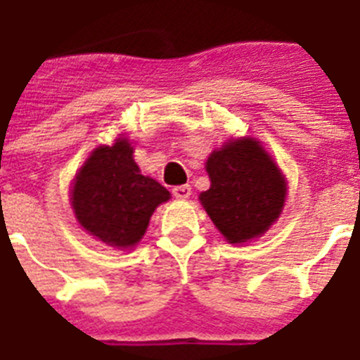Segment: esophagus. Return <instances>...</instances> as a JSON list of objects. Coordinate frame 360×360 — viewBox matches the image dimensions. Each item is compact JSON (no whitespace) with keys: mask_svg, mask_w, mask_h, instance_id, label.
I'll return each mask as SVG.
<instances>
[{"mask_svg":"<svg viewBox=\"0 0 360 360\" xmlns=\"http://www.w3.org/2000/svg\"><path fill=\"white\" fill-rule=\"evenodd\" d=\"M172 195H174V199L186 200L189 199V195H191V188H189V186H178V188L172 189Z\"/></svg>","mask_w":360,"mask_h":360,"instance_id":"esophagus-1","label":"esophagus"}]
</instances>
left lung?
<instances>
[{"label":"left lung","mask_w":360,"mask_h":360,"mask_svg":"<svg viewBox=\"0 0 360 360\" xmlns=\"http://www.w3.org/2000/svg\"><path fill=\"white\" fill-rule=\"evenodd\" d=\"M205 169L210 188L199 200L229 244H248L278 221L287 199V178L253 136L229 139L212 150Z\"/></svg>","instance_id":"1"}]
</instances>
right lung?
<instances>
[{
  "instance_id": "right-lung-1",
  "label": "right lung",
  "mask_w": 360,
  "mask_h": 360,
  "mask_svg": "<svg viewBox=\"0 0 360 360\" xmlns=\"http://www.w3.org/2000/svg\"><path fill=\"white\" fill-rule=\"evenodd\" d=\"M127 136L101 144L86 158L71 182V208L79 225L116 250H131L142 240L150 218L171 193L144 176L133 160Z\"/></svg>"
}]
</instances>
